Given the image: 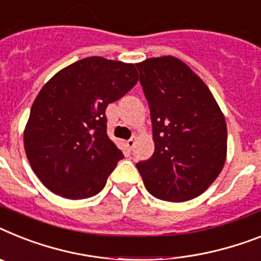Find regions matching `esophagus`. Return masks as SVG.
Masks as SVG:
<instances>
[{
    "instance_id": "34e87169",
    "label": "esophagus",
    "mask_w": 261,
    "mask_h": 261,
    "mask_svg": "<svg viewBox=\"0 0 261 261\" xmlns=\"http://www.w3.org/2000/svg\"><path fill=\"white\" fill-rule=\"evenodd\" d=\"M134 144H135V141L131 138V139H128V141H126V146L128 150H133V147H134Z\"/></svg>"
}]
</instances>
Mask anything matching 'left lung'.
<instances>
[{
	"mask_svg": "<svg viewBox=\"0 0 261 261\" xmlns=\"http://www.w3.org/2000/svg\"><path fill=\"white\" fill-rule=\"evenodd\" d=\"M137 67L155 143L150 159L137 163L144 186L161 200L196 198L224 166V115L204 82L178 58H148Z\"/></svg>",
	"mask_w": 261,
	"mask_h": 261,
	"instance_id": "obj_1",
	"label": "left lung"
}]
</instances>
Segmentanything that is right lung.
I'll list each match as a JSON object with an SVG mask.
<instances>
[{"instance_id": "1", "label": "right lung", "mask_w": 261, "mask_h": 261, "mask_svg": "<svg viewBox=\"0 0 261 261\" xmlns=\"http://www.w3.org/2000/svg\"><path fill=\"white\" fill-rule=\"evenodd\" d=\"M137 82L133 63L89 57L58 71L41 89L23 143L43 186L74 200L102 191L123 158L107 137L106 107Z\"/></svg>"}]
</instances>
